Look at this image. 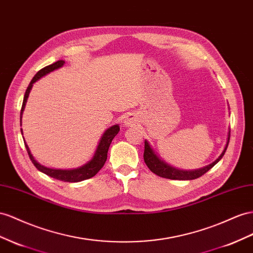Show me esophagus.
Here are the masks:
<instances>
[{
	"label": "esophagus",
	"instance_id": "obj_1",
	"mask_svg": "<svg viewBox=\"0 0 253 253\" xmlns=\"http://www.w3.org/2000/svg\"><path fill=\"white\" fill-rule=\"evenodd\" d=\"M137 122H138L137 116H136L134 113L126 114V116L125 117V120H124V124H125L126 126H136V125H137Z\"/></svg>",
	"mask_w": 253,
	"mask_h": 253
}]
</instances>
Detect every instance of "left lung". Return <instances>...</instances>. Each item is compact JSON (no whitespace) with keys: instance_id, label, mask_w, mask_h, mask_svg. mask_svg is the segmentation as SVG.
<instances>
[{"instance_id":"8db88e82","label":"left lung","mask_w":253,"mask_h":253,"mask_svg":"<svg viewBox=\"0 0 253 253\" xmlns=\"http://www.w3.org/2000/svg\"><path fill=\"white\" fill-rule=\"evenodd\" d=\"M229 140H230V131L228 132V138H227V143L224 146L223 151L219 155L216 161H214L210 165L202 167L199 169H195V170H183L175 168L171 165H169L168 163H166L164 160L161 159V156L158 155V153H155L153 148L150 145L149 141L146 139L145 140V152H143V160H145L146 165L148 168L151 170V171L155 174H158L162 177H166V179L170 180H195L203 175L206 172H208L211 168H213L216 164L219 162L222 156L226 152V150L229 145Z\"/></svg>"}]
</instances>
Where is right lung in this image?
<instances>
[{"mask_svg":"<svg viewBox=\"0 0 253 253\" xmlns=\"http://www.w3.org/2000/svg\"><path fill=\"white\" fill-rule=\"evenodd\" d=\"M64 64H65V60H57L56 63L42 68V69L39 70L35 74V77L32 79L31 83L25 91L24 98H23L21 114H20V124L22 125V115L24 112L25 105H26L27 98H29L30 92L32 90L33 84L36 83L39 79H42V77L46 76L47 73L59 69V68L64 66ZM119 131H120V127L118 125H115L111 127H108L103 133V135L101 136L100 141L98 143V147H97V149H95L92 159L90 161H88L86 164H84L83 166L78 167V168H73V169H54V168H49V167H45V166L42 165V164L38 163L35 160V158L33 156L29 146H27L26 141L24 140V137H23V140H24L26 151H27V153H29V156H30L32 163L35 165V167L39 170V171H42L51 177H54V179H56V180L72 183V182H81V181H84L87 179H90V177H92L93 175H95L99 172V170L104 166V164L106 162L108 148H110V146H111L112 140L114 139L115 136L118 134ZM21 133L23 134L22 128H21Z\"/></svg>","mask_w":253,"mask_h":253,"instance_id":"obj_1","label":"right lung"}]
</instances>
